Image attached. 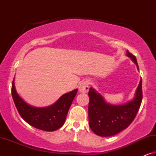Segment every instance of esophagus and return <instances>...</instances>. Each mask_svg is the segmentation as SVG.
Here are the masks:
<instances>
[{"mask_svg": "<svg viewBox=\"0 0 156 156\" xmlns=\"http://www.w3.org/2000/svg\"><path fill=\"white\" fill-rule=\"evenodd\" d=\"M79 91L81 93H87L89 91V84L87 81H83L79 84Z\"/></svg>", "mask_w": 156, "mask_h": 156, "instance_id": "1", "label": "esophagus"}]
</instances>
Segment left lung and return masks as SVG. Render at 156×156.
Returning a JSON list of instances; mask_svg holds the SVG:
<instances>
[{"label":"left lung","mask_w":156,"mask_h":156,"mask_svg":"<svg viewBox=\"0 0 156 156\" xmlns=\"http://www.w3.org/2000/svg\"><path fill=\"white\" fill-rule=\"evenodd\" d=\"M126 56L137 66L135 56L128 50ZM89 125L96 135L102 137L114 136L130 125L136 118L142 99V78L136 89L135 97L127 103L113 105L107 103L100 94L91 87L89 91Z\"/></svg>","instance_id":"1"}]
</instances>
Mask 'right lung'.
Returning <instances> with one entry per match:
<instances>
[{"instance_id": "add662e5", "label": "right lung", "mask_w": 156, "mask_h": 156, "mask_svg": "<svg viewBox=\"0 0 156 156\" xmlns=\"http://www.w3.org/2000/svg\"><path fill=\"white\" fill-rule=\"evenodd\" d=\"M78 89H74L60 98L54 104L47 107H35L28 105L19 96L16 90L14 78L12 85V95L16 107L25 122L36 129L54 131L64 125L68 111Z\"/></svg>"}]
</instances>
